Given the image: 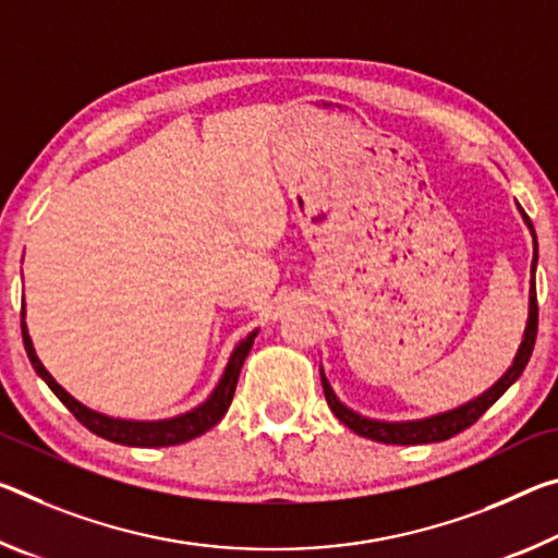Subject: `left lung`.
I'll use <instances>...</instances> for the list:
<instances>
[{"label":"left lung","mask_w":558,"mask_h":558,"mask_svg":"<svg viewBox=\"0 0 558 558\" xmlns=\"http://www.w3.org/2000/svg\"><path fill=\"white\" fill-rule=\"evenodd\" d=\"M521 216H524L529 231L534 235V260H532V290H529V323H526V330H524V340L519 344V352L514 357V365L507 369V375H504L497 385L492 387V390H486L482 397H476V400L466 402L462 407H457L452 412H445V414H437V417H429V420H420V422H377V420H367V417H360L357 412H352L344 407L338 397H335L330 383H327L323 369H320V377H323V390H325V400L330 404V410L335 417H338L344 427H350L355 435L360 437H367V439H375V441H385V445H429V441H445L449 437L459 435V432H464L466 427H472V424L482 417V414L489 410V407L499 400V397L509 390L511 385L517 383L519 375L524 373L529 357H532L534 352V342H536V332H538V303H536V280H534V270H536V233H534V226L529 216L524 214V208H521Z\"/></svg>","instance_id":"8db88e82"}]
</instances>
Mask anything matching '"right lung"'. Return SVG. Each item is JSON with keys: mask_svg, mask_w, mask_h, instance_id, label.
<instances>
[{"mask_svg": "<svg viewBox=\"0 0 558 558\" xmlns=\"http://www.w3.org/2000/svg\"><path fill=\"white\" fill-rule=\"evenodd\" d=\"M255 335L258 332H251L241 344H238L231 360H228L226 373H223V377H220V383L214 390V395H210L208 400L201 407H196L193 412H185V414H181V417L163 420V422L111 420V417H104V414H99V412L88 410V407H84V404H78L74 397L61 390V387L57 385V379L51 377L47 369H44V365L37 357V352H34V348H32L29 332H26L24 305H22L24 350H26V355H29L32 367L37 369V375L49 385V390L54 392L61 402H64L66 410L72 412L88 432H94V435H99L109 441H117V445H126V447H173V445H183V441H189V439H196L203 435V432L216 427V424L223 420L228 407H231V402H233L238 375H241L243 362L247 357V352H251V348H253Z\"/></svg>", "mask_w": 558, "mask_h": 558, "instance_id": "1", "label": "right lung"}]
</instances>
